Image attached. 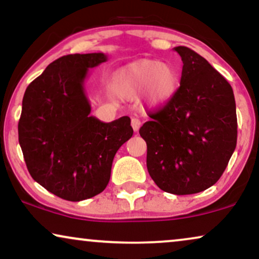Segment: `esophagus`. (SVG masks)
<instances>
[{
  "mask_svg": "<svg viewBox=\"0 0 259 259\" xmlns=\"http://www.w3.org/2000/svg\"><path fill=\"white\" fill-rule=\"evenodd\" d=\"M131 123H132V128H133L134 132H138V131H139V128H140V126H141L140 120L137 119V118H133L132 121H131Z\"/></svg>",
  "mask_w": 259,
  "mask_h": 259,
  "instance_id": "obj_1",
  "label": "esophagus"
}]
</instances>
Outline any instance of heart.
Instances as JSON below:
<instances>
[{
	"instance_id": "obj_1",
	"label": "heart",
	"mask_w": 259,
	"mask_h": 259,
	"mask_svg": "<svg viewBox=\"0 0 259 259\" xmlns=\"http://www.w3.org/2000/svg\"><path fill=\"white\" fill-rule=\"evenodd\" d=\"M115 90L123 98L133 99L145 92L146 101L161 106L171 100L179 86V74L171 65L143 59L121 67L113 75Z\"/></svg>"
}]
</instances>
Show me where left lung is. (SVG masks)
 Wrapping results in <instances>:
<instances>
[{"instance_id":"obj_1","label":"left lung","mask_w":259,"mask_h":259,"mask_svg":"<svg viewBox=\"0 0 259 259\" xmlns=\"http://www.w3.org/2000/svg\"><path fill=\"white\" fill-rule=\"evenodd\" d=\"M180 87L151 113L139 133L147 144V169L159 189L184 196L214 185L237 145L232 87L203 56L179 46Z\"/></svg>"}]
</instances>
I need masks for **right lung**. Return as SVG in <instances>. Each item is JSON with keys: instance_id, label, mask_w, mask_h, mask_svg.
Segmentation results:
<instances>
[{"instance_id": "right-lung-1", "label": "right lung", "mask_w": 259, "mask_h": 259, "mask_svg": "<svg viewBox=\"0 0 259 259\" xmlns=\"http://www.w3.org/2000/svg\"><path fill=\"white\" fill-rule=\"evenodd\" d=\"M104 53L65 55L24 92L19 143L31 178L62 199L80 201L102 192L112 162L133 136L128 116L102 122L91 114L84 92L88 70Z\"/></svg>"}]
</instances>
